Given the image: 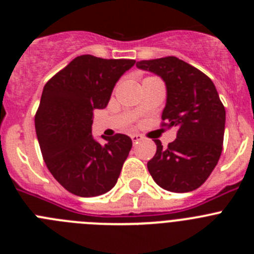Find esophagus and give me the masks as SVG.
Returning <instances> with one entry per match:
<instances>
[{"instance_id": "esophagus-1", "label": "esophagus", "mask_w": 254, "mask_h": 254, "mask_svg": "<svg viewBox=\"0 0 254 254\" xmlns=\"http://www.w3.org/2000/svg\"><path fill=\"white\" fill-rule=\"evenodd\" d=\"M131 138H132V141H133V143H137V142H140L141 140H143L142 136H141V134H138V133L131 134Z\"/></svg>"}]
</instances>
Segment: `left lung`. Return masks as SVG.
Segmentation results:
<instances>
[{"instance_id": "obj_1", "label": "left lung", "mask_w": 254, "mask_h": 254, "mask_svg": "<svg viewBox=\"0 0 254 254\" xmlns=\"http://www.w3.org/2000/svg\"><path fill=\"white\" fill-rule=\"evenodd\" d=\"M137 68L160 76L167 86L161 120L177 127V138L156 154L147 169L156 185L177 193L197 190L210 177L221 155L225 108L214 82L196 67L177 57L140 61Z\"/></svg>"}]
</instances>
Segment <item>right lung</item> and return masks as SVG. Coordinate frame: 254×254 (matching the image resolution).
Instances as JSON below:
<instances>
[{
	"instance_id": "add662e5",
	"label": "right lung",
	"mask_w": 254,
	"mask_h": 254,
	"mask_svg": "<svg viewBox=\"0 0 254 254\" xmlns=\"http://www.w3.org/2000/svg\"><path fill=\"white\" fill-rule=\"evenodd\" d=\"M134 60L78 56L46 84L35 131L47 168L64 190L80 197L116 186L132 140L114 134L100 145L91 134L94 111L104 109L121 76Z\"/></svg>"
}]
</instances>
